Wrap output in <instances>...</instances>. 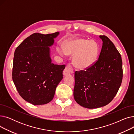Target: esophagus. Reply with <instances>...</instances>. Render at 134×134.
Instances as JSON below:
<instances>
[{
  "instance_id": "1",
  "label": "esophagus",
  "mask_w": 134,
  "mask_h": 134,
  "mask_svg": "<svg viewBox=\"0 0 134 134\" xmlns=\"http://www.w3.org/2000/svg\"><path fill=\"white\" fill-rule=\"evenodd\" d=\"M74 73V69L71 65H67L66 67L63 74L64 75H67L69 74H72Z\"/></svg>"
}]
</instances>
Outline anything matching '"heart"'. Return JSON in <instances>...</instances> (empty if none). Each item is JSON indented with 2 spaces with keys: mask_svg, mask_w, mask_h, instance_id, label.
I'll use <instances>...</instances> for the list:
<instances>
[{
  "mask_svg": "<svg viewBox=\"0 0 134 134\" xmlns=\"http://www.w3.org/2000/svg\"><path fill=\"white\" fill-rule=\"evenodd\" d=\"M99 51V47L94 41L77 38L66 42L64 46L58 48V53L62 56L74 55V65L80 69H86L96 62Z\"/></svg>",
  "mask_w": 134,
  "mask_h": 134,
  "instance_id": "1",
  "label": "heart"
}]
</instances>
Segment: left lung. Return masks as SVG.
Here are the masks:
<instances>
[{"mask_svg": "<svg viewBox=\"0 0 134 134\" xmlns=\"http://www.w3.org/2000/svg\"><path fill=\"white\" fill-rule=\"evenodd\" d=\"M99 37L103 46L98 59L91 67L75 72L74 99L88 109L110 103L117 93L123 79L120 53L107 36Z\"/></svg>", "mask_w": 134, "mask_h": 134, "instance_id": "1", "label": "left lung"}]
</instances>
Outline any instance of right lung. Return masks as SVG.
Returning a JSON list of instances; mask_svg holds the SVG:
<instances>
[{
  "mask_svg": "<svg viewBox=\"0 0 134 134\" xmlns=\"http://www.w3.org/2000/svg\"><path fill=\"white\" fill-rule=\"evenodd\" d=\"M59 34L34 33L15 50L12 80L21 97L33 105H43L52 100L63 78L66 66L52 63L48 47L53 45Z\"/></svg>",
  "mask_w": 134,
  "mask_h": 134,
  "instance_id": "obj_1",
  "label": "right lung"
}]
</instances>
